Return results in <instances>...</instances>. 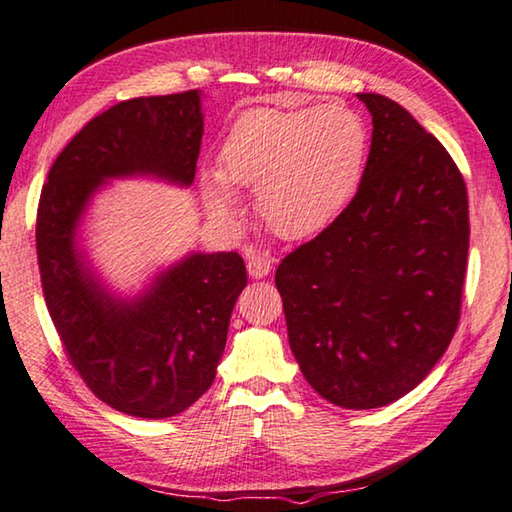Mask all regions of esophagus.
Instances as JSON below:
<instances>
[{
  "label": "esophagus",
  "instance_id": "obj_1",
  "mask_svg": "<svg viewBox=\"0 0 512 512\" xmlns=\"http://www.w3.org/2000/svg\"><path fill=\"white\" fill-rule=\"evenodd\" d=\"M247 270L251 279H265L272 272V261L261 251H247Z\"/></svg>",
  "mask_w": 512,
  "mask_h": 512
}]
</instances>
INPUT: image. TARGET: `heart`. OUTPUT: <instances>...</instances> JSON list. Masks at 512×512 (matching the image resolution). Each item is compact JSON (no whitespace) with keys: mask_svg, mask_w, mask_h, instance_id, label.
I'll return each mask as SVG.
<instances>
[{"mask_svg":"<svg viewBox=\"0 0 512 512\" xmlns=\"http://www.w3.org/2000/svg\"><path fill=\"white\" fill-rule=\"evenodd\" d=\"M370 131L345 106L251 111L220 149V172H201V197L217 222L238 231V192H256V211L276 236L299 240L326 229L363 181Z\"/></svg>","mask_w":512,"mask_h":512,"instance_id":"obj_1","label":"heart"}]
</instances>
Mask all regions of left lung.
Wrapping results in <instances>:
<instances>
[{
    "label": "left lung",
    "mask_w": 512,
    "mask_h": 512,
    "mask_svg": "<svg viewBox=\"0 0 512 512\" xmlns=\"http://www.w3.org/2000/svg\"><path fill=\"white\" fill-rule=\"evenodd\" d=\"M372 147L356 197L276 270L288 340L326 401L388 406L433 370L463 297L467 190L447 149L404 106L360 92Z\"/></svg>",
    "instance_id": "8db88e82"
}]
</instances>
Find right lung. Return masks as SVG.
<instances>
[{
	"instance_id": "1",
	"label": "right lung",
	"mask_w": 512,
	"mask_h": 512,
	"mask_svg": "<svg viewBox=\"0 0 512 512\" xmlns=\"http://www.w3.org/2000/svg\"><path fill=\"white\" fill-rule=\"evenodd\" d=\"M201 92L120 102L90 120L49 170L36 247L52 322L81 379L124 415L163 420L211 388L247 270L236 251H188L136 292L108 283L83 245L92 201L111 181H195Z\"/></svg>"
}]
</instances>
